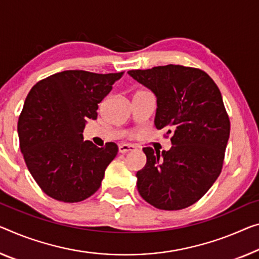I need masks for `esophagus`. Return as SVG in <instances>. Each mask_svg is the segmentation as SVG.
I'll list each match as a JSON object with an SVG mask.
<instances>
[{
	"instance_id": "34e87169",
	"label": "esophagus",
	"mask_w": 259,
	"mask_h": 259,
	"mask_svg": "<svg viewBox=\"0 0 259 259\" xmlns=\"http://www.w3.org/2000/svg\"><path fill=\"white\" fill-rule=\"evenodd\" d=\"M135 147L134 145H128V143H122V145L119 146V152L120 153H127V152H133L135 150Z\"/></svg>"
}]
</instances>
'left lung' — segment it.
Wrapping results in <instances>:
<instances>
[{
	"instance_id": "left-lung-1",
	"label": "left lung",
	"mask_w": 259,
	"mask_h": 259,
	"mask_svg": "<svg viewBox=\"0 0 259 259\" xmlns=\"http://www.w3.org/2000/svg\"><path fill=\"white\" fill-rule=\"evenodd\" d=\"M157 98L155 126L166 128L170 150L143 148L137 172L140 196L154 207L183 209L197 202L221 174L230 121L220 90L204 70L180 65L130 70Z\"/></svg>"
}]
</instances>
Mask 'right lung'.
Wrapping results in <instances>:
<instances>
[{
    "label": "right lung",
    "mask_w": 259,
    "mask_h": 259,
    "mask_svg": "<svg viewBox=\"0 0 259 259\" xmlns=\"http://www.w3.org/2000/svg\"><path fill=\"white\" fill-rule=\"evenodd\" d=\"M124 71L110 74L65 70L32 87L18 119L19 147L44 193L63 202L89 198L102 184L118 146L98 148L83 141L87 119H97L98 103Z\"/></svg>",
    "instance_id": "add662e5"
}]
</instances>
